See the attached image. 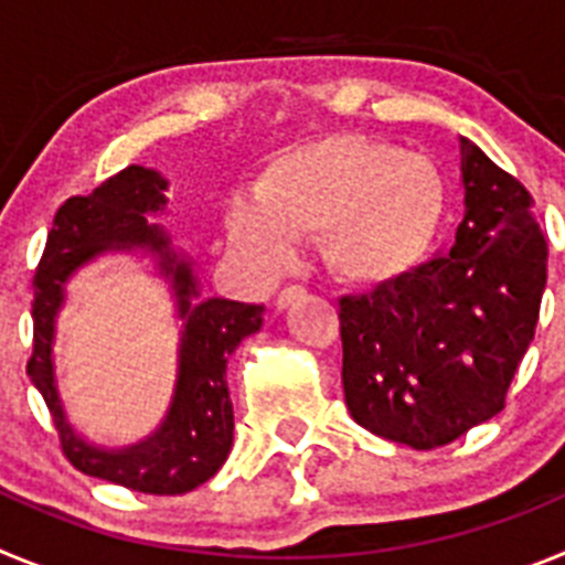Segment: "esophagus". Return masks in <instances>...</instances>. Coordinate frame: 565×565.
Wrapping results in <instances>:
<instances>
[{
  "instance_id": "esophagus-1",
  "label": "esophagus",
  "mask_w": 565,
  "mask_h": 565,
  "mask_svg": "<svg viewBox=\"0 0 565 565\" xmlns=\"http://www.w3.org/2000/svg\"><path fill=\"white\" fill-rule=\"evenodd\" d=\"M302 294H306V288H302V286H286L282 291L277 294V308H288L294 299H299Z\"/></svg>"
}]
</instances>
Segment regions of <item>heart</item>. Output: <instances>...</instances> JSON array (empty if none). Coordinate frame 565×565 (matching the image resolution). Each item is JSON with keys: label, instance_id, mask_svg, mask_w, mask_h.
<instances>
[{"label": "heart", "instance_id": "1", "mask_svg": "<svg viewBox=\"0 0 565 565\" xmlns=\"http://www.w3.org/2000/svg\"><path fill=\"white\" fill-rule=\"evenodd\" d=\"M447 189L436 163L367 135L337 132L288 147L232 201V246L279 274L294 243L319 237L328 268L359 288L411 277L436 246Z\"/></svg>", "mask_w": 565, "mask_h": 565}]
</instances>
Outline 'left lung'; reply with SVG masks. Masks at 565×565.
<instances>
[{
    "label": "left lung",
    "instance_id": "1",
    "mask_svg": "<svg viewBox=\"0 0 565 565\" xmlns=\"http://www.w3.org/2000/svg\"><path fill=\"white\" fill-rule=\"evenodd\" d=\"M461 181L467 212L450 252L393 286L339 299L348 411L416 450L456 441L507 407L546 288L529 189L467 138Z\"/></svg>",
    "mask_w": 565,
    "mask_h": 565
}]
</instances>
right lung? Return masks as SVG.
<instances>
[{"mask_svg": "<svg viewBox=\"0 0 565 565\" xmlns=\"http://www.w3.org/2000/svg\"><path fill=\"white\" fill-rule=\"evenodd\" d=\"M167 181L152 169L129 167L104 181L87 198H70L56 212L42 259L33 274V353L28 376L44 396L58 430L62 452L78 472L113 481L147 495H183L206 483L232 450L234 413L226 384V362L239 342L263 328V306L206 299L194 302L189 263L169 248V237L147 223V214L167 206ZM143 245L162 257L173 274L179 307L188 326L182 345V376L161 431L129 451L107 454L84 445L63 422L52 382V319L61 305L63 279L104 247Z\"/></svg>", "mask_w": 565, "mask_h": 565, "instance_id": "1", "label": "right lung"}]
</instances>
